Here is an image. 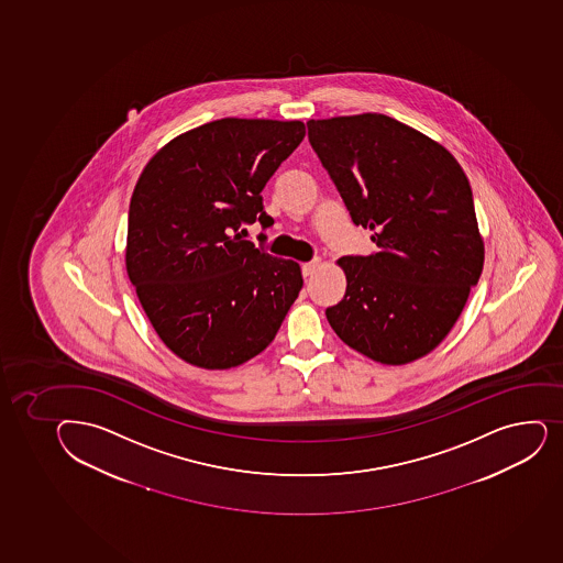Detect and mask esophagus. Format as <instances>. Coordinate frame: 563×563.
<instances>
[{"mask_svg": "<svg viewBox=\"0 0 563 563\" xmlns=\"http://www.w3.org/2000/svg\"><path fill=\"white\" fill-rule=\"evenodd\" d=\"M319 264H321L319 258H316V261L312 262H307V264H302V275H305V277H310V275L318 269Z\"/></svg>", "mask_w": 563, "mask_h": 563, "instance_id": "1", "label": "esophagus"}]
</instances>
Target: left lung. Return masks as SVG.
I'll list each match as a JSON object with an SVG mask.
<instances>
[{"label": "left lung", "instance_id": "left-lung-1", "mask_svg": "<svg viewBox=\"0 0 563 563\" xmlns=\"http://www.w3.org/2000/svg\"><path fill=\"white\" fill-rule=\"evenodd\" d=\"M307 125L351 218L378 247L338 258L347 288L327 319L375 362L423 358L459 321L484 267L470 180L440 142L386 114Z\"/></svg>", "mask_w": 563, "mask_h": 563}]
</instances>
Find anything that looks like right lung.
<instances>
[{"label":"right lung","mask_w":563,"mask_h":563,"mask_svg":"<svg viewBox=\"0 0 563 563\" xmlns=\"http://www.w3.org/2000/svg\"><path fill=\"white\" fill-rule=\"evenodd\" d=\"M299 120L221 118L169 140L129 205L125 267L164 345L231 369L273 342L302 288L301 266L242 240L269 216L261 191L305 139Z\"/></svg>","instance_id":"add662e5"}]
</instances>
